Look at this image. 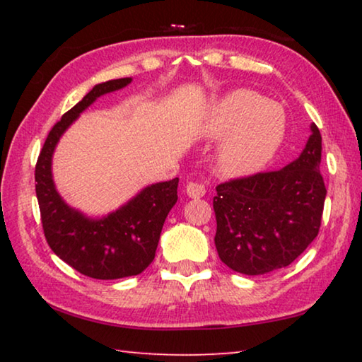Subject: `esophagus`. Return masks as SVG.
<instances>
[{
	"label": "esophagus",
	"mask_w": 362,
	"mask_h": 362,
	"mask_svg": "<svg viewBox=\"0 0 362 362\" xmlns=\"http://www.w3.org/2000/svg\"><path fill=\"white\" fill-rule=\"evenodd\" d=\"M187 194L189 196V198L193 199H198V198H203L204 193H206V188L203 185H199V183H193L189 182L187 183Z\"/></svg>",
	"instance_id": "34e87169"
}]
</instances>
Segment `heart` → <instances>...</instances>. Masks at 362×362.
<instances>
[{"label":"heart","mask_w":362,"mask_h":362,"mask_svg":"<svg viewBox=\"0 0 362 362\" xmlns=\"http://www.w3.org/2000/svg\"><path fill=\"white\" fill-rule=\"evenodd\" d=\"M203 131L207 137L227 136L218 166L226 175H247L272 159L284 142V107L250 89H235L212 103Z\"/></svg>","instance_id":"b5f03b06"}]
</instances>
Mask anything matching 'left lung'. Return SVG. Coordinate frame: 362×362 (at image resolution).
<instances>
[{"instance_id":"8db88e82","label":"left lung","mask_w":362,"mask_h":362,"mask_svg":"<svg viewBox=\"0 0 362 362\" xmlns=\"http://www.w3.org/2000/svg\"><path fill=\"white\" fill-rule=\"evenodd\" d=\"M321 142L313 122L296 161L217 185L214 241L226 267L249 276L265 274L291 265L317 236L327 193Z\"/></svg>"}]
</instances>
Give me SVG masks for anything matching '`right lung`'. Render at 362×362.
<instances>
[{"instance_id":"add662e5","label":"right lung","mask_w":362,"mask_h":362,"mask_svg":"<svg viewBox=\"0 0 362 362\" xmlns=\"http://www.w3.org/2000/svg\"><path fill=\"white\" fill-rule=\"evenodd\" d=\"M132 78L95 84L49 132L35 168L42 230L52 252L84 276L119 279L136 276L155 259L164 220L177 203L179 179L153 183L119 209L102 218L86 217L57 193L52 155L70 124L100 95L126 88Z\"/></svg>"}]
</instances>
